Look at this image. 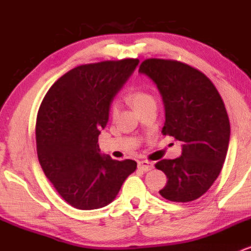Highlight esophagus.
<instances>
[{
  "label": "esophagus",
  "instance_id": "1",
  "mask_svg": "<svg viewBox=\"0 0 251 251\" xmlns=\"http://www.w3.org/2000/svg\"><path fill=\"white\" fill-rule=\"evenodd\" d=\"M138 169L148 172V171H150V170L153 169V163L148 162V160H140V162H138Z\"/></svg>",
  "mask_w": 251,
  "mask_h": 251
}]
</instances>
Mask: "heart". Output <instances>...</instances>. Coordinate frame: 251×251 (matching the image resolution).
Masks as SVG:
<instances>
[{
	"mask_svg": "<svg viewBox=\"0 0 251 251\" xmlns=\"http://www.w3.org/2000/svg\"><path fill=\"white\" fill-rule=\"evenodd\" d=\"M127 100L131 102L134 109L137 112H140L142 109L149 107L151 105H155V99L151 93L146 91H142V89H133L127 94ZM112 114L117 113V106L112 105L111 107Z\"/></svg>",
	"mask_w": 251,
	"mask_h": 251,
	"instance_id": "1",
	"label": "heart"
}]
</instances>
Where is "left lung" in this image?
<instances>
[{"label": "left lung", "mask_w": 251, "mask_h": 251, "mask_svg": "<svg viewBox=\"0 0 251 251\" xmlns=\"http://www.w3.org/2000/svg\"><path fill=\"white\" fill-rule=\"evenodd\" d=\"M139 72L163 97L162 133L183 143L180 157L155 164L168 177L159 194L178 203L197 200L217 179L226 157L230 123L223 100L211 80L186 63L146 59Z\"/></svg>", "instance_id": "8db88e82"}]
</instances>
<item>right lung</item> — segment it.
Wrapping results in <instances>:
<instances>
[{"label": "right lung", "mask_w": 251, "mask_h": 251, "mask_svg": "<svg viewBox=\"0 0 251 251\" xmlns=\"http://www.w3.org/2000/svg\"><path fill=\"white\" fill-rule=\"evenodd\" d=\"M138 63L123 59L77 66L43 98L36 118L37 158L46 177L74 208L108 205L137 169L134 160L100 154L98 137L112 100Z\"/></svg>", "instance_id": "1"}]
</instances>
